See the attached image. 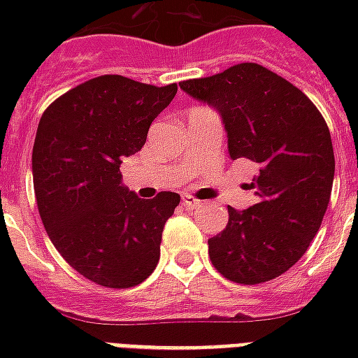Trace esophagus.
I'll return each mask as SVG.
<instances>
[{
  "instance_id": "esophagus-1",
  "label": "esophagus",
  "mask_w": 358,
  "mask_h": 358,
  "mask_svg": "<svg viewBox=\"0 0 358 358\" xmlns=\"http://www.w3.org/2000/svg\"><path fill=\"white\" fill-rule=\"evenodd\" d=\"M182 203L186 205L187 209H197V207H201V201H199V199H195L194 195H187V194L182 195Z\"/></svg>"
}]
</instances>
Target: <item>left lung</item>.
Instances as JSON below:
<instances>
[{
    "mask_svg": "<svg viewBox=\"0 0 358 358\" xmlns=\"http://www.w3.org/2000/svg\"><path fill=\"white\" fill-rule=\"evenodd\" d=\"M224 122L230 159L259 164L251 187L259 201L228 207V224L209 240L215 268L243 285L289 270L322 224L334 184V148L326 120L299 88L257 63L180 82Z\"/></svg>",
    "mask_w": 358,
    "mask_h": 358,
    "instance_id": "obj_1",
    "label": "left lung"
}]
</instances>
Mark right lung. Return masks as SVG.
Returning <instances> with one entry per match:
<instances>
[{
  "label": "right lung",
  "mask_w": 358,
  "mask_h": 358,
  "mask_svg": "<svg viewBox=\"0 0 358 358\" xmlns=\"http://www.w3.org/2000/svg\"><path fill=\"white\" fill-rule=\"evenodd\" d=\"M176 92V84L105 74L69 90L40 118L32 149L38 210L61 257L95 284L134 287L159 263L180 195L141 199L122 186L120 163L143 148Z\"/></svg>",
  "instance_id": "add662e5"
}]
</instances>
